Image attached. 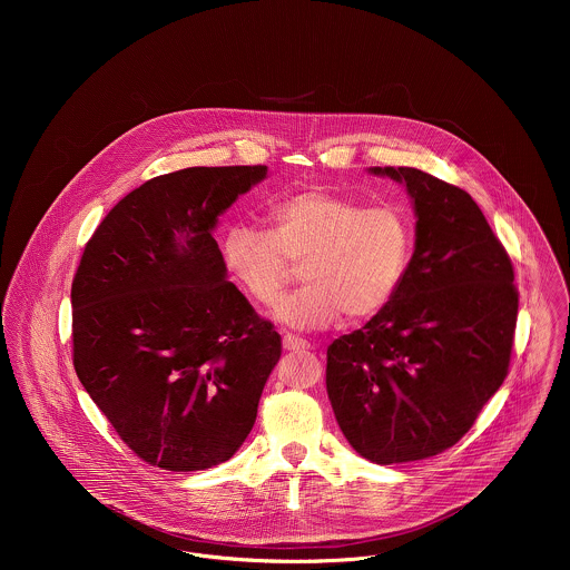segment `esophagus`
Wrapping results in <instances>:
<instances>
[{
    "label": "esophagus",
    "mask_w": 570,
    "mask_h": 570,
    "mask_svg": "<svg viewBox=\"0 0 570 570\" xmlns=\"http://www.w3.org/2000/svg\"><path fill=\"white\" fill-rule=\"evenodd\" d=\"M312 344L307 342V340H303V337H296V335H292V333H287V335H283V348L285 351H307Z\"/></svg>",
    "instance_id": "obj_1"
}]
</instances>
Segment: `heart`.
Wrapping results in <instances>:
<instances>
[{
  "label": "heart",
  "instance_id": "obj_1",
  "mask_svg": "<svg viewBox=\"0 0 570 570\" xmlns=\"http://www.w3.org/2000/svg\"><path fill=\"white\" fill-rule=\"evenodd\" d=\"M272 233L233 226L222 242L235 283L258 305H274L301 263L303 287L285 296L274 321L298 331H321L342 316L371 318L382 312L406 278L414 224L402 206H375L305 190L276 202Z\"/></svg>",
  "mask_w": 570,
  "mask_h": 570
}]
</instances>
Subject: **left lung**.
<instances>
[{
    "label": "left lung",
    "instance_id": "1",
    "mask_svg": "<svg viewBox=\"0 0 570 570\" xmlns=\"http://www.w3.org/2000/svg\"><path fill=\"white\" fill-rule=\"evenodd\" d=\"M406 186L414 252L393 301L326 348V393L351 448L377 463L452 448L507 377L518 292L476 202L410 166H373Z\"/></svg>",
    "mask_w": 570,
    "mask_h": 570
}]
</instances>
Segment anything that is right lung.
<instances>
[{
    "instance_id": "obj_1",
    "label": "right lung",
    "mask_w": 570,
    "mask_h": 570,
    "mask_svg": "<svg viewBox=\"0 0 570 570\" xmlns=\"http://www.w3.org/2000/svg\"><path fill=\"white\" fill-rule=\"evenodd\" d=\"M267 166H190L122 197L72 283L75 368L147 463L197 472L244 445L281 335L258 318L213 233Z\"/></svg>"
}]
</instances>
